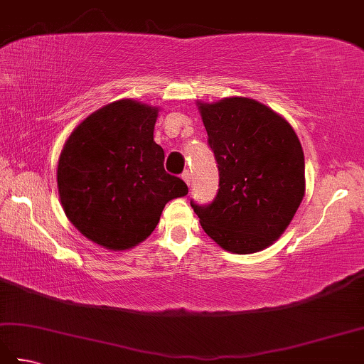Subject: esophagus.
Listing matches in <instances>:
<instances>
[{
	"label": "esophagus",
	"mask_w": 364,
	"mask_h": 364,
	"mask_svg": "<svg viewBox=\"0 0 364 364\" xmlns=\"http://www.w3.org/2000/svg\"><path fill=\"white\" fill-rule=\"evenodd\" d=\"M181 178H183L184 181H186L188 186H191V184H192V173L189 172V170H184L183 175H181Z\"/></svg>",
	"instance_id": "1"
}]
</instances>
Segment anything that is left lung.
<instances>
[{"instance_id":"obj_1","label":"left lung","mask_w":364,"mask_h":364,"mask_svg":"<svg viewBox=\"0 0 364 364\" xmlns=\"http://www.w3.org/2000/svg\"><path fill=\"white\" fill-rule=\"evenodd\" d=\"M219 191L208 205L191 200L205 233L222 249L247 255L272 244L305 196V158L291 125L255 100L202 105Z\"/></svg>"}]
</instances>
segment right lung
Segmentation results:
<instances>
[{"instance_id": "obj_1", "label": "right lung", "mask_w": 364, "mask_h": 364, "mask_svg": "<svg viewBox=\"0 0 364 364\" xmlns=\"http://www.w3.org/2000/svg\"><path fill=\"white\" fill-rule=\"evenodd\" d=\"M158 109L120 100L98 109L68 137L58 166L67 218L90 241L131 249L156 228L168 200L188 186L164 170L153 141Z\"/></svg>"}]
</instances>
